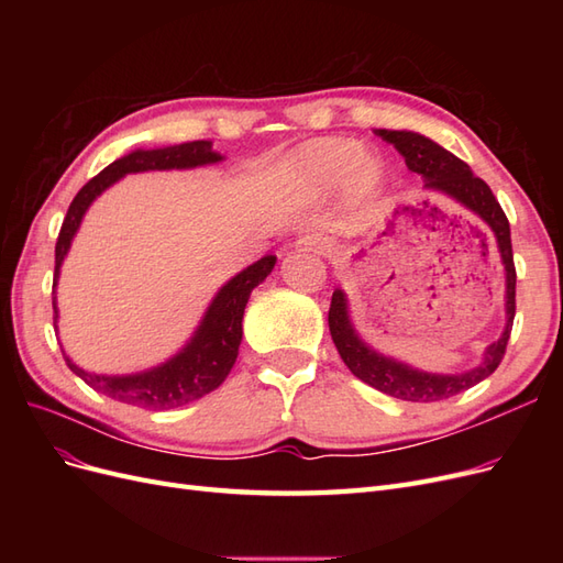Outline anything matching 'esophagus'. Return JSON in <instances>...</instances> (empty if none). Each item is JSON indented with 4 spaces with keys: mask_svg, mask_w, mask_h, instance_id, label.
Masks as SVG:
<instances>
[{
    "mask_svg": "<svg viewBox=\"0 0 563 563\" xmlns=\"http://www.w3.org/2000/svg\"><path fill=\"white\" fill-rule=\"evenodd\" d=\"M296 253H314V255H327L331 251V242L321 234H305L294 244Z\"/></svg>",
    "mask_w": 563,
    "mask_h": 563,
    "instance_id": "1",
    "label": "esophagus"
}]
</instances>
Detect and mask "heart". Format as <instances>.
<instances>
[{
	"mask_svg": "<svg viewBox=\"0 0 563 563\" xmlns=\"http://www.w3.org/2000/svg\"><path fill=\"white\" fill-rule=\"evenodd\" d=\"M288 176L300 187L327 192L338 183L354 199L371 197L385 178V162L362 150L356 141L319 139L298 147L286 166Z\"/></svg>",
	"mask_w": 563,
	"mask_h": 563,
	"instance_id": "1",
	"label": "heart"
}]
</instances>
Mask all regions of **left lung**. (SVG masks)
Listing matches in <instances>:
<instances>
[{"instance_id":"obj_1","label":"left lung","mask_w":563,"mask_h":563,"mask_svg":"<svg viewBox=\"0 0 563 563\" xmlns=\"http://www.w3.org/2000/svg\"><path fill=\"white\" fill-rule=\"evenodd\" d=\"M383 141L395 145L401 157L406 159L408 172H413L422 178V190L446 195L460 207H465L474 216H479L496 236V246L500 253V263L505 267V329L503 335L484 350V362L463 373H428L408 366L395 356H385L378 350H373L364 343L362 335L356 333L350 319V305L343 288H335L329 310V329L331 338L338 347V354L343 356L347 368L356 378L366 385L380 389L383 395H389L404 401H439L460 395L476 383L488 378L493 371L503 362L509 333H512L515 321V286H517V269L512 255V236H509L507 216L500 209L498 199L493 197L490 187L472 174V168L451 155L449 150L437 145L434 141L424 139L413 131H376Z\"/></svg>"}]
</instances>
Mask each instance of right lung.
Here are the masks:
<instances>
[{"label":"right lung","mask_w":563,"mask_h":563,"mask_svg":"<svg viewBox=\"0 0 563 563\" xmlns=\"http://www.w3.org/2000/svg\"><path fill=\"white\" fill-rule=\"evenodd\" d=\"M225 157L213 150L211 141H192L168 147L155 150H133L129 155L114 159L106 166L96 178H91L81 187L77 197L73 199L70 209L63 220V228L56 242V272H54V327L58 331V302H56V286L60 277V265L65 261L67 251L73 246L75 234L81 225L84 216H87L91 203L103 195L108 187L117 180H122L129 174H143V172H185V168H197L207 164H218ZM277 255H265V258L255 261L253 265L236 272L232 279H228L218 288V294L209 302L207 312H203L199 327L195 329L192 338L166 362L159 366H152L147 371L126 373V376H103V373H91L79 368L70 356H63L67 366L96 391H103L106 397L152 408V411H164V408L185 406L195 399L209 395L220 383L228 378L232 371L236 354H240L242 343V319L251 291L258 284L267 279V275L275 269Z\"/></svg>","instance_id":"add662e5"}]
</instances>
